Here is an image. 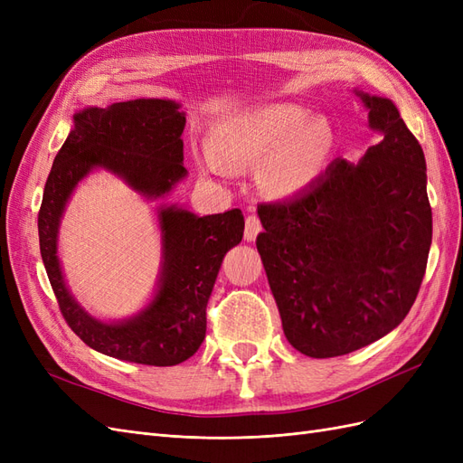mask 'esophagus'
<instances>
[{
	"label": "esophagus",
	"instance_id": "34e87169",
	"mask_svg": "<svg viewBox=\"0 0 463 463\" xmlns=\"http://www.w3.org/2000/svg\"><path fill=\"white\" fill-rule=\"evenodd\" d=\"M262 230V223L257 216H247L245 220V240L247 241H255L257 235L260 233Z\"/></svg>",
	"mask_w": 463,
	"mask_h": 463
}]
</instances>
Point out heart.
Segmentation results:
<instances>
[{
    "instance_id": "1",
    "label": "heart",
    "mask_w": 463,
    "mask_h": 463,
    "mask_svg": "<svg viewBox=\"0 0 463 463\" xmlns=\"http://www.w3.org/2000/svg\"><path fill=\"white\" fill-rule=\"evenodd\" d=\"M334 133L325 118L307 119L291 104L264 106L216 123L208 133V167H253L260 164L259 184L272 197H291L325 170Z\"/></svg>"
}]
</instances>
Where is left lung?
I'll use <instances>...</instances> for the list:
<instances>
[{
    "mask_svg": "<svg viewBox=\"0 0 463 463\" xmlns=\"http://www.w3.org/2000/svg\"><path fill=\"white\" fill-rule=\"evenodd\" d=\"M383 141L334 160L309 187L259 206L257 237L288 342L338 357L394 330L421 288L432 240L427 164L388 98L355 90Z\"/></svg>",
    "mask_w": 463,
    "mask_h": 463,
    "instance_id": "8db88e82",
    "label": "left lung"
}]
</instances>
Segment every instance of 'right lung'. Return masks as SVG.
Instances as JSON below:
<instances>
[{
	"instance_id": "add662e5",
	"label": "right lung",
	"mask_w": 463,
	"mask_h": 463,
	"mask_svg": "<svg viewBox=\"0 0 463 463\" xmlns=\"http://www.w3.org/2000/svg\"><path fill=\"white\" fill-rule=\"evenodd\" d=\"M184 129L179 104L160 98L79 111L53 160L38 213L40 255L69 328L96 352L141 365L172 367L197 354L222 260L243 237L241 210L197 216L175 204L158 208L164 259L158 291L141 313L119 322L90 317L69 293L58 232L73 189L96 167L116 174L146 199L170 193L187 175Z\"/></svg>"
}]
</instances>
